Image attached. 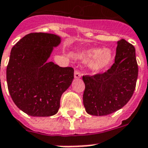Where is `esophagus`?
I'll return each instance as SVG.
<instances>
[{
  "mask_svg": "<svg viewBox=\"0 0 148 148\" xmlns=\"http://www.w3.org/2000/svg\"><path fill=\"white\" fill-rule=\"evenodd\" d=\"M74 78H75V79L81 78V73H80V72L78 71H77V70H76V71H74Z\"/></svg>",
  "mask_w": 148,
  "mask_h": 148,
  "instance_id": "esophagus-1",
  "label": "esophagus"
}]
</instances>
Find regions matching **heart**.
I'll return each instance as SVG.
<instances>
[{
	"mask_svg": "<svg viewBox=\"0 0 148 148\" xmlns=\"http://www.w3.org/2000/svg\"><path fill=\"white\" fill-rule=\"evenodd\" d=\"M80 60L88 62L89 69L94 74H98L107 69L113 60V53L109 48L101 49L91 47L82 50L77 54Z\"/></svg>",
	"mask_w": 148,
	"mask_h": 148,
	"instance_id": "b5f03b06",
	"label": "heart"
}]
</instances>
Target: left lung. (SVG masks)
Returning a JSON list of instances; mask_svg holds the SVG:
<instances>
[{
	"mask_svg": "<svg viewBox=\"0 0 148 148\" xmlns=\"http://www.w3.org/2000/svg\"><path fill=\"white\" fill-rule=\"evenodd\" d=\"M117 45L114 64L108 71L83 77L84 106L90 115L105 116L120 110L135 89L138 75L135 48L124 39Z\"/></svg>",
	"mask_w": 148,
	"mask_h": 148,
	"instance_id": "obj_1",
	"label": "left lung"
}]
</instances>
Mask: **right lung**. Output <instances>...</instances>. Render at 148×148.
<instances>
[{"label": "right lung", "instance_id": "add662e5", "mask_svg": "<svg viewBox=\"0 0 148 148\" xmlns=\"http://www.w3.org/2000/svg\"><path fill=\"white\" fill-rule=\"evenodd\" d=\"M61 42L49 33L25 35L12 47L7 67L10 97L20 110L32 117L58 113L60 97L74 79L72 67H60L48 59Z\"/></svg>", "mask_w": 148, "mask_h": 148}]
</instances>
